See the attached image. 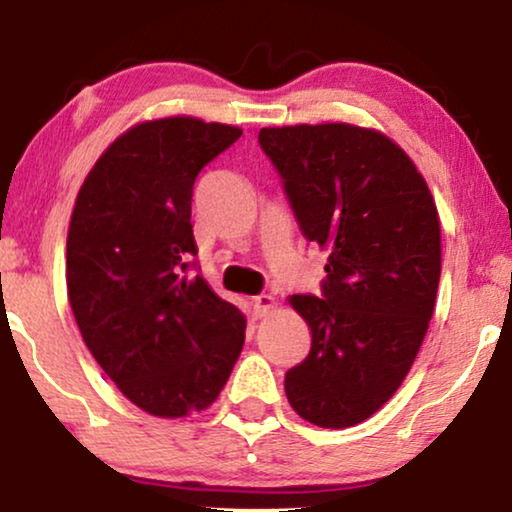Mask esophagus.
Returning <instances> with one entry per match:
<instances>
[{"instance_id":"esophagus-1","label":"esophagus","mask_w":512,"mask_h":512,"mask_svg":"<svg viewBox=\"0 0 512 512\" xmlns=\"http://www.w3.org/2000/svg\"><path fill=\"white\" fill-rule=\"evenodd\" d=\"M251 303H254L256 317H265V314H268L272 307L277 305V298L270 296V293H261V296H256L254 300H251Z\"/></svg>"}]
</instances>
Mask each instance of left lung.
Here are the masks:
<instances>
[{"label": "left lung", "instance_id": "obj_1", "mask_svg": "<svg viewBox=\"0 0 512 512\" xmlns=\"http://www.w3.org/2000/svg\"><path fill=\"white\" fill-rule=\"evenodd\" d=\"M258 142L303 235L328 251L321 298H289L312 347L286 373V398L310 424L347 429L396 394L424 342L440 279L436 202L380 130L300 123L263 128Z\"/></svg>", "mask_w": 512, "mask_h": 512}]
</instances>
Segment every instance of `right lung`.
Instances as JSON below:
<instances>
[{
    "instance_id": "obj_1",
    "label": "right lung",
    "mask_w": 512,
    "mask_h": 512,
    "mask_svg": "<svg viewBox=\"0 0 512 512\" xmlns=\"http://www.w3.org/2000/svg\"><path fill=\"white\" fill-rule=\"evenodd\" d=\"M240 135L193 116L137 123L97 158L76 195L69 305L95 361L153 417L209 408L242 352V312L186 275L198 251L195 177Z\"/></svg>"
}]
</instances>
